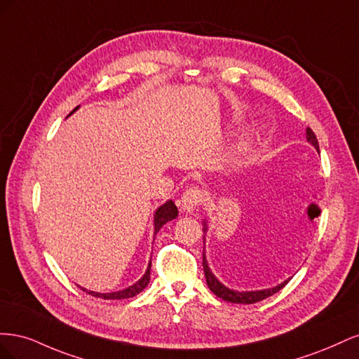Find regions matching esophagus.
<instances>
[{
    "label": "esophagus",
    "instance_id": "1",
    "mask_svg": "<svg viewBox=\"0 0 359 359\" xmlns=\"http://www.w3.org/2000/svg\"><path fill=\"white\" fill-rule=\"evenodd\" d=\"M203 198H205V193H203L202 189H199V187H190V189H187L186 191L182 193V196H181L182 210L187 211V212L194 211V210L199 208V206L202 205Z\"/></svg>",
    "mask_w": 359,
    "mask_h": 359
}]
</instances>
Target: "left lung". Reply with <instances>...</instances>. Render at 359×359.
Returning a JSON list of instances; mask_svg holds the SVG:
<instances>
[{"label": "left lung", "mask_w": 359, "mask_h": 359, "mask_svg": "<svg viewBox=\"0 0 359 359\" xmlns=\"http://www.w3.org/2000/svg\"><path fill=\"white\" fill-rule=\"evenodd\" d=\"M307 140L309 142L316 148L319 151V144H318V137L316 135L313 133V130L309 127L307 128ZM206 231V227H205ZM202 265H203V273H205V278H206V285H208V287L211 289V292L214 293V295H217L219 298L227 301V302H235V304H255V302H259L262 301L268 297H273L274 293H277L280 289H283L289 280L283 281V283L273 287V289H265V290H255V292H236V290H232L229 287L223 286L219 280H217L214 277V274L210 271L208 265H206V259H205V255H203V260H202Z\"/></svg>", "instance_id": "obj_1"}]
</instances>
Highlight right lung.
Masks as SVG:
<instances>
[{
	"mask_svg": "<svg viewBox=\"0 0 359 359\" xmlns=\"http://www.w3.org/2000/svg\"><path fill=\"white\" fill-rule=\"evenodd\" d=\"M78 109V107H74L73 112ZM178 215V208L175 206V203H173L172 201H168L165 205H161L160 208L156 211V215H154V233H157L163 224H166L168 222L173 220L175 217ZM149 273H151V262L147 268V273L144 274V277L140 278L139 281H136V283L133 286H130L124 290H118V292H111V293H99V292H91V290H86V289H82L83 292L90 293V295L95 297V298H103V299H126V298H133L135 295H137L139 292H142L148 283H149Z\"/></svg>",
	"mask_w": 359,
	"mask_h": 359,
	"instance_id": "add662e5",
	"label": "right lung"
}]
</instances>
